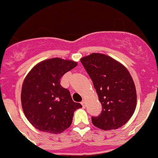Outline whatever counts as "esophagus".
<instances>
[{
  "label": "esophagus",
  "instance_id": "34e87169",
  "mask_svg": "<svg viewBox=\"0 0 158 158\" xmlns=\"http://www.w3.org/2000/svg\"><path fill=\"white\" fill-rule=\"evenodd\" d=\"M86 104H87V103H86L85 100H82V101H81V104H82V106H83V107H86Z\"/></svg>",
  "mask_w": 158,
  "mask_h": 158
}]
</instances>
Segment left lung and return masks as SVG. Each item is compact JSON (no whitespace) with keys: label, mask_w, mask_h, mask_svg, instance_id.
Listing matches in <instances>:
<instances>
[{"label":"left lung","mask_w":158,"mask_h":158,"mask_svg":"<svg viewBox=\"0 0 158 158\" xmlns=\"http://www.w3.org/2000/svg\"><path fill=\"white\" fill-rule=\"evenodd\" d=\"M81 62L91 77L101 103L93 125L104 131L115 130L127 123L136 108L137 94L132 77L126 67L111 57L93 53Z\"/></svg>","instance_id":"1"}]
</instances>
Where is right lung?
<instances>
[{
	"instance_id": "right-lung-1",
	"label": "right lung",
	"mask_w": 158,
	"mask_h": 158,
	"mask_svg": "<svg viewBox=\"0 0 158 158\" xmlns=\"http://www.w3.org/2000/svg\"><path fill=\"white\" fill-rule=\"evenodd\" d=\"M77 65L70 60L50 58L35 65L25 77L22 107L25 116L39 131L61 133L70 127L74 111L82 107L60 85L62 77Z\"/></svg>"
}]
</instances>
